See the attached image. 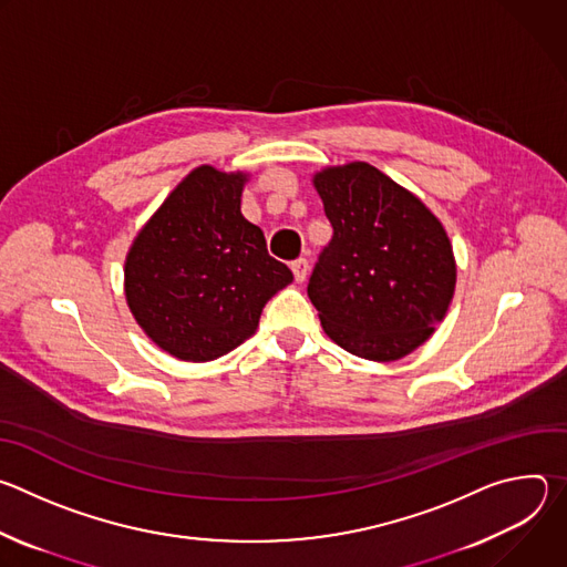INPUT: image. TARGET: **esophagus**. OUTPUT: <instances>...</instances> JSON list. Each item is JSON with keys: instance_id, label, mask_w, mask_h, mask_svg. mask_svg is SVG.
<instances>
[{"instance_id": "obj_1", "label": "esophagus", "mask_w": 567, "mask_h": 567, "mask_svg": "<svg viewBox=\"0 0 567 567\" xmlns=\"http://www.w3.org/2000/svg\"><path fill=\"white\" fill-rule=\"evenodd\" d=\"M291 271H293L296 282H305V278H307V274H309V260H305V258L293 260V262H291Z\"/></svg>"}]
</instances>
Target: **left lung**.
<instances>
[{"mask_svg": "<svg viewBox=\"0 0 567 567\" xmlns=\"http://www.w3.org/2000/svg\"><path fill=\"white\" fill-rule=\"evenodd\" d=\"M313 186L334 228L307 285L322 330L361 359L411 354L453 298L455 260L444 226L363 161L318 173Z\"/></svg>", "mask_w": 567, "mask_h": 567, "instance_id": "8db88e82", "label": "left lung"}]
</instances>
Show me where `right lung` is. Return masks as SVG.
<instances>
[{
	"label": "right lung",
	"mask_w": 567,
	"mask_h": 567,
	"mask_svg": "<svg viewBox=\"0 0 567 567\" xmlns=\"http://www.w3.org/2000/svg\"><path fill=\"white\" fill-rule=\"evenodd\" d=\"M247 177L195 168L152 215L125 262L127 305L145 334L182 361L247 341L267 300L293 280L239 210Z\"/></svg>",
	"instance_id": "1"
}]
</instances>
